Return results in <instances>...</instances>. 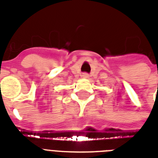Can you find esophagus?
Returning <instances> with one entry per match:
<instances>
[{
  "label": "esophagus",
  "instance_id": "obj_1",
  "mask_svg": "<svg viewBox=\"0 0 158 158\" xmlns=\"http://www.w3.org/2000/svg\"><path fill=\"white\" fill-rule=\"evenodd\" d=\"M83 78H84V79H87V78H88L89 77V75H88V74H87V73H84V74H83Z\"/></svg>",
  "mask_w": 158,
  "mask_h": 158
}]
</instances>
